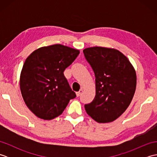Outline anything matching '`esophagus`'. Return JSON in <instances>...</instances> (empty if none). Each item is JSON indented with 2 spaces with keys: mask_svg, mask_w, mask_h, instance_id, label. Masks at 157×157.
<instances>
[{
  "mask_svg": "<svg viewBox=\"0 0 157 157\" xmlns=\"http://www.w3.org/2000/svg\"><path fill=\"white\" fill-rule=\"evenodd\" d=\"M82 92H83V90H82V89H81V90H79V92H76V96H80L81 94H82Z\"/></svg>",
  "mask_w": 157,
  "mask_h": 157,
  "instance_id": "esophagus-1",
  "label": "esophagus"
}]
</instances>
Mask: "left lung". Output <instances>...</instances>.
Here are the masks:
<instances>
[{
    "label": "left lung",
    "mask_w": 157,
    "mask_h": 157,
    "mask_svg": "<svg viewBox=\"0 0 157 157\" xmlns=\"http://www.w3.org/2000/svg\"><path fill=\"white\" fill-rule=\"evenodd\" d=\"M83 52L96 78L95 97L85 105L86 111L96 122H112L125 111L134 97L136 70L127 56L117 49L94 46Z\"/></svg>",
    "instance_id": "1"
}]
</instances>
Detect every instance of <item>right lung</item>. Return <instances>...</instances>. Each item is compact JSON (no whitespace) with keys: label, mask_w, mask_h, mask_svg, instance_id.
<instances>
[{"label":"right lung","mask_w":157,"mask_h":157,"mask_svg":"<svg viewBox=\"0 0 157 157\" xmlns=\"http://www.w3.org/2000/svg\"><path fill=\"white\" fill-rule=\"evenodd\" d=\"M79 54L78 49L56 44L36 49L25 59L20 90L26 106L38 117L55 119L76 96L63 71Z\"/></svg>","instance_id":"1"}]
</instances>
